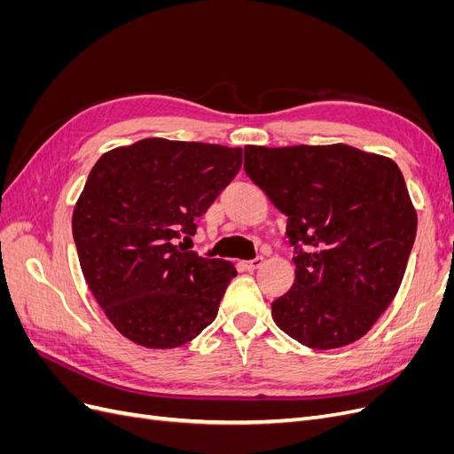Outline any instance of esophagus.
<instances>
[{
  "label": "esophagus",
  "mask_w": 454,
  "mask_h": 454,
  "mask_svg": "<svg viewBox=\"0 0 454 454\" xmlns=\"http://www.w3.org/2000/svg\"><path fill=\"white\" fill-rule=\"evenodd\" d=\"M261 263H263V257H255V259H250V261H244V269L246 270H255L261 267Z\"/></svg>",
  "instance_id": "esophagus-1"
}]
</instances>
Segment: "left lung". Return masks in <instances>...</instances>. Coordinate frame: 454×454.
I'll use <instances>...</instances> for the list:
<instances>
[{
  "mask_svg": "<svg viewBox=\"0 0 454 454\" xmlns=\"http://www.w3.org/2000/svg\"><path fill=\"white\" fill-rule=\"evenodd\" d=\"M244 170L287 215L295 248V282L272 320L316 350L364 337L400 290L417 235L397 164L345 144L246 145Z\"/></svg>",
  "mask_w": 454,
  "mask_h": 454,
  "instance_id": "obj_1",
  "label": "left lung"
}]
</instances>
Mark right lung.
I'll list each match as a JSON object with an SVG mask.
<instances>
[{
    "instance_id": "right-lung-1",
    "label": "right lung",
    "mask_w": 454,
    "mask_h": 454,
    "mask_svg": "<svg viewBox=\"0 0 454 454\" xmlns=\"http://www.w3.org/2000/svg\"><path fill=\"white\" fill-rule=\"evenodd\" d=\"M240 164L242 147L164 138L96 160L74 208V240L89 290L136 345L182 347L214 322L237 269L176 240H191Z\"/></svg>"
}]
</instances>
